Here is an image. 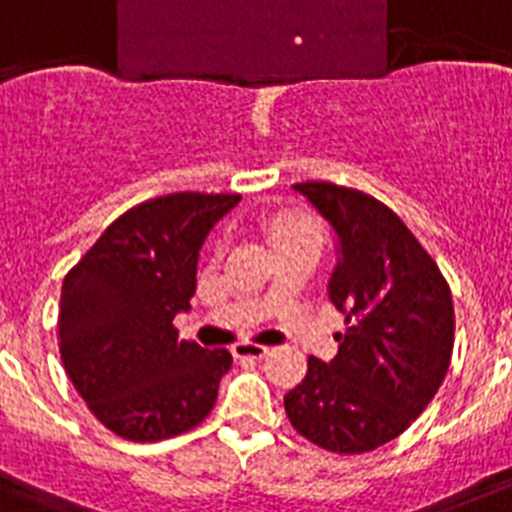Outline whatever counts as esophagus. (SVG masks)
<instances>
[{
	"label": "esophagus",
	"instance_id": "obj_1",
	"mask_svg": "<svg viewBox=\"0 0 512 512\" xmlns=\"http://www.w3.org/2000/svg\"><path fill=\"white\" fill-rule=\"evenodd\" d=\"M231 350L236 358H265L268 353H271V348L257 345V342H236Z\"/></svg>",
	"mask_w": 512,
	"mask_h": 512
}]
</instances>
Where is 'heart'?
<instances>
[{"instance_id": "obj_1", "label": "heart", "mask_w": 512, "mask_h": 512, "mask_svg": "<svg viewBox=\"0 0 512 512\" xmlns=\"http://www.w3.org/2000/svg\"><path fill=\"white\" fill-rule=\"evenodd\" d=\"M265 228L279 249L295 247V244H319L321 247L319 220L303 209H279L265 220Z\"/></svg>"}]
</instances>
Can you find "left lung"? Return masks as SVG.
<instances>
[{
    "instance_id": "obj_1",
    "label": "left lung",
    "mask_w": 512,
    "mask_h": 512,
    "mask_svg": "<svg viewBox=\"0 0 512 512\" xmlns=\"http://www.w3.org/2000/svg\"><path fill=\"white\" fill-rule=\"evenodd\" d=\"M295 188L340 236L329 300L345 313V329L332 364L308 358L284 409L292 428L327 452H374L425 412L449 372L452 289L388 204L327 180Z\"/></svg>"
}]
</instances>
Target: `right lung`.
Returning <instances> with one entry per match:
<instances>
[{"mask_svg":"<svg viewBox=\"0 0 512 512\" xmlns=\"http://www.w3.org/2000/svg\"><path fill=\"white\" fill-rule=\"evenodd\" d=\"M239 193L180 191L127 209L68 271L58 348L68 380L100 425L127 441H164L196 428L233 364L225 348L180 340L196 260L209 228Z\"/></svg>","mask_w":512,"mask_h":512,"instance_id":"right-lung-1","label":"right lung"}]
</instances>
